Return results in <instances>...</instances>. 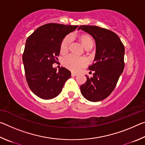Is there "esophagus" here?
Returning a JSON list of instances; mask_svg holds the SVG:
<instances>
[{"mask_svg": "<svg viewBox=\"0 0 145 145\" xmlns=\"http://www.w3.org/2000/svg\"><path fill=\"white\" fill-rule=\"evenodd\" d=\"M78 74L77 73H75V72H72V76H73V77H75V76H77Z\"/></svg>", "mask_w": 145, "mask_h": 145, "instance_id": "esophagus-1", "label": "esophagus"}]
</instances>
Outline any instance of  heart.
<instances>
[{
    "label": "heart",
    "instance_id": "obj_1",
    "mask_svg": "<svg viewBox=\"0 0 145 145\" xmlns=\"http://www.w3.org/2000/svg\"><path fill=\"white\" fill-rule=\"evenodd\" d=\"M80 40L84 48L91 45H93V40L88 35H86V34L81 35L80 36ZM71 41H72V36L70 35L67 36L63 40L61 45V50L62 52H65L68 50V46H69ZM63 63L64 66L68 69L72 70L73 72H78L86 65L87 61L83 57L70 54L64 57Z\"/></svg>",
    "mask_w": 145,
    "mask_h": 145
}]
</instances>
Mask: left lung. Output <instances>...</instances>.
Returning <instances> with one entry per match:
<instances>
[{
  "label": "left lung",
  "instance_id": "8db88e82",
  "mask_svg": "<svg viewBox=\"0 0 145 145\" xmlns=\"http://www.w3.org/2000/svg\"><path fill=\"white\" fill-rule=\"evenodd\" d=\"M79 29L90 34L96 44L94 63L89 67L95 73L93 77L86 76L80 92L89 101H101L112 92L123 71L124 45L116 34L106 29L81 25Z\"/></svg>",
  "mask_w": 145,
  "mask_h": 145
}]
</instances>
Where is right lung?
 <instances>
[{
	"label": "right lung",
	"mask_w": 145,
	"mask_h": 145,
	"mask_svg": "<svg viewBox=\"0 0 145 145\" xmlns=\"http://www.w3.org/2000/svg\"><path fill=\"white\" fill-rule=\"evenodd\" d=\"M78 25L47 24L38 27L27 39L22 57L27 82L38 97L49 100L60 94L70 71L52 67L59 55L61 45Z\"/></svg>",
	"instance_id": "obj_1"
}]
</instances>
